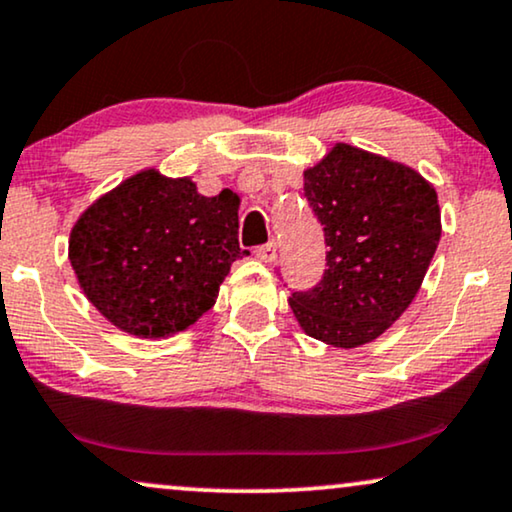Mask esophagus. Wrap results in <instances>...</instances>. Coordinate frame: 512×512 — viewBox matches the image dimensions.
<instances>
[{
	"label": "esophagus",
	"mask_w": 512,
	"mask_h": 512,
	"mask_svg": "<svg viewBox=\"0 0 512 512\" xmlns=\"http://www.w3.org/2000/svg\"><path fill=\"white\" fill-rule=\"evenodd\" d=\"M257 260H262L264 264H271L276 260V243H264L260 245V248L255 250Z\"/></svg>",
	"instance_id": "obj_1"
}]
</instances>
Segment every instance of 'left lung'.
<instances>
[{"label": "left lung", "mask_w": 512, "mask_h": 512, "mask_svg": "<svg viewBox=\"0 0 512 512\" xmlns=\"http://www.w3.org/2000/svg\"><path fill=\"white\" fill-rule=\"evenodd\" d=\"M304 196L323 224L327 269L290 309L313 339L374 342L417 297L440 243L431 182L403 163L339 142L304 170Z\"/></svg>", "instance_id": "1"}]
</instances>
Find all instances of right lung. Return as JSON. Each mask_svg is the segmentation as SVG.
Here are the masks:
<instances>
[{"mask_svg": "<svg viewBox=\"0 0 512 512\" xmlns=\"http://www.w3.org/2000/svg\"><path fill=\"white\" fill-rule=\"evenodd\" d=\"M238 196H203L189 177L147 168L91 203L70 234V262L95 309L128 335L159 339L215 304L238 245Z\"/></svg>", "mask_w": 512, "mask_h": 512, "instance_id": "right-lung-1", "label": "right lung"}]
</instances>
